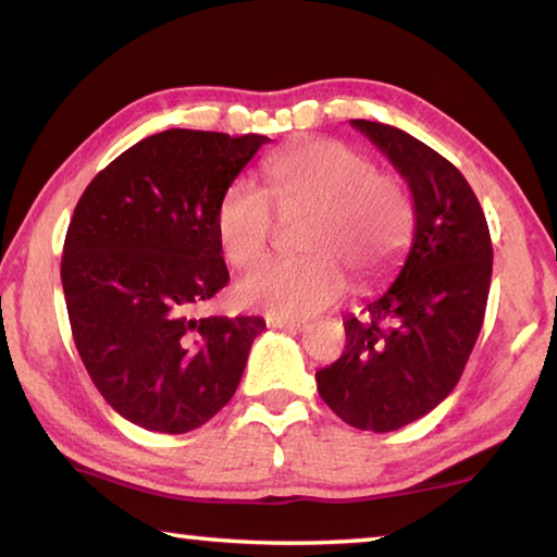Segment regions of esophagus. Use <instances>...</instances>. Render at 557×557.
<instances>
[{"label":"esophagus","instance_id":"obj_1","mask_svg":"<svg viewBox=\"0 0 557 557\" xmlns=\"http://www.w3.org/2000/svg\"><path fill=\"white\" fill-rule=\"evenodd\" d=\"M268 326L282 329V332H305V329H307L305 322H292V319H277V317H270Z\"/></svg>","mask_w":557,"mask_h":557}]
</instances>
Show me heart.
<instances>
[{
  "label": "heart",
  "mask_w": 557,
  "mask_h": 557,
  "mask_svg": "<svg viewBox=\"0 0 557 557\" xmlns=\"http://www.w3.org/2000/svg\"><path fill=\"white\" fill-rule=\"evenodd\" d=\"M265 176L270 194L250 178H235L221 196L215 231L225 258L248 268L265 256L277 225L272 200L285 215L312 213L301 240L309 258L252 268L235 287L240 305L277 319L314 317L346 295V271L358 287H369L408 250L410 194L356 149L334 139L295 145L268 159Z\"/></svg>",
  "instance_id": "b5f03b06"
}]
</instances>
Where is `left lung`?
I'll use <instances>...</instances> for the list:
<instances>
[{
    "mask_svg": "<svg viewBox=\"0 0 557 557\" xmlns=\"http://www.w3.org/2000/svg\"><path fill=\"white\" fill-rule=\"evenodd\" d=\"M408 182L414 233L408 258L361 317L344 319L346 348L317 371V391L358 430L393 432L455 391L482 332L492 238L459 169L408 132L351 120Z\"/></svg>",
    "mask_w": 557,
    "mask_h": 557,
    "instance_id": "obj_1",
    "label": "left lung"
}]
</instances>
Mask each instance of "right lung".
I'll return each mask as SVG.
<instances>
[{
    "label": "right lung",
    "instance_id": "1",
    "mask_svg": "<svg viewBox=\"0 0 557 557\" xmlns=\"http://www.w3.org/2000/svg\"><path fill=\"white\" fill-rule=\"evenodd\" d=\"M270 139L164 129L122 152L83 191L61 282L73 342L112 410L184 435L233 398L260 317L194 309L228 282L215 211Z\"/></svg>",
    "mask_w": 557,
    "mask_h": 557
}]
</instances>
